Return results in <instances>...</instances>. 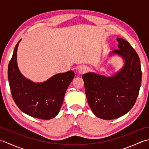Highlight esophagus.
Masks as SVG:
<instances>
[{"instance_id":"esophagus-1","label":"esophagus","mask_w":149,"mask_h":149,"mask_svg":"<svg viewBox=\"0 0 149 149\" xmlns=\"http://www.w3.org/2000/svg\"><path fill=\"white\" fill-rule=\"evenodd\" d=\"M87 72V68L84 65L79 66L78 68V72L81 74H83L84 73H86Z\"/></svg>"}]
</instances>
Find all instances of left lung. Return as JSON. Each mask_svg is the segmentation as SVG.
<instances>
[{
	"instance_id": "1",
	"label": "left lung",
	"mask_w": 149,
	"mask_h": 149,
	"mask_svg": "<svg viewBox=\"0 0 149 149\" xmlns=\"http://www.w3.org/2000/svg\"><path fill=\"white\" fill-rule=\"evenodd\" d=\"M116 40L119 49L112 52L125 60L121 70L108 77L93 72L83 75L88 104L95 115L104 120L118 118L128 113L136 101L141 83L138 54L127 41Z\"/></svg>"
}]
</instances>
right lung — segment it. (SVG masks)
I'll list each match as a JSON object with an SVG mask.
<instances>
[{"mask_svg": "<svg viewBox=\"0 0 149 149\" xmlns=\"http://www.w3.org/2000/svg\"><path fill=\"white\" fill-rule=\"evenodd\" d=\"M8 65V76L11 93L22 111L34 118L49 120L59 112L68 86L74 79L73 71L54 75L42 83H34L21 74L17 63L18 43Z\"/></svg>", "mask_w": 149, "mask_h": 149, "instance_id": "obj_1", "label": "right lung"}]
</instances>
